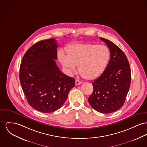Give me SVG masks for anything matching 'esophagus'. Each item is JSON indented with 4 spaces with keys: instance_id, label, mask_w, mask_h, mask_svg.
<instances>
[{
    "instance_id": "1",
    "label": "esophagus",
    "mask_w": 147,
    "mask_h": 147,
    "mask_svg": "<svg viewBox=\"0 0 147 147\" xmlns=\"http://www.w3.org/2000/svg\"><path fill=\"white\" fill-rule=\"evenodd\" d=\"M82 83V82L81 81H79V80H76V81H75V85H76V86L79 85H81Z\"/></svg>"
}]
</instances>
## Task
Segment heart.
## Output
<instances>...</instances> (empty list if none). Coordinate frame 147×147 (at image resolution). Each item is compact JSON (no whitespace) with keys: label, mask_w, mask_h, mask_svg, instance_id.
<instances>
[{"label":"heart","mask_w":147,"mask_h":147,"mask_svg":"<svg viewBox=\"0 0 147 147\" xmlns=\"http://www.w3.org/2000/svg\"><path fill=\"white\" fill-rule=\"evenodd\" d=\"M67 57L60 53L62 65L70 71L78 72L85 78L92 80L98 78L108 66L110 52L104 45L75 44L66 48Z\"/></svg>","instance_id":"b5f03b06"}]
</instances>
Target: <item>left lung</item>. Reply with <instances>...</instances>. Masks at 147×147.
Returning a JSON list of instances; mask_svg holds the SVG:
<instances>
[{"instance_id":"1","label":"left lung","mask_w":147,"mask_h":147,"mask_svg":"<svg viewBox=\"0 0 147 147\" xmlns=\"http://www.w3.org/2000/svg\"><path fill=\"white\" fill-rule=\"evenodd\" d=\"M100 38L110 49V59L103 74L92 82L94 90L88 101L96 111L108 114L124 105L130 88L131 71L123 51L110 40Z\"/></svg>"}]
</instances>
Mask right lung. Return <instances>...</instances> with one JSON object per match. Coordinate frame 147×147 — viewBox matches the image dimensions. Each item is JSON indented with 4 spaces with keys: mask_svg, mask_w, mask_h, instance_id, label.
I'll list each match as a JSON object with an SVG mask.
<instances>
[{
    "mask_svg": "<svg viewBox=\"0 0 147 147\" xmlns=\"http://www.w3.org/2000/svg\"><path fill=\"white\" fill-rule=\"evenodd\" d=\"M56 40H42L30 47L20 66V82L30 106L44 113L61 108L75 80L57 67Z\"/></svg>",
    "mask_w": 147,
    "mask_h": 147,
    "instance_id": "right-lung-1",
    "label": "right lung"
}]
</instances>
